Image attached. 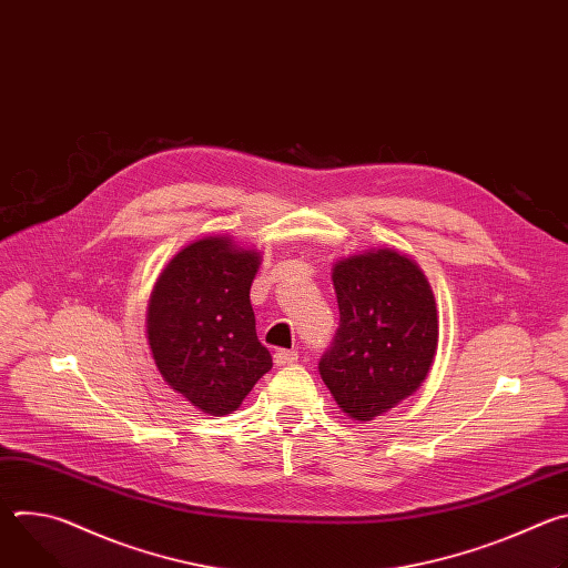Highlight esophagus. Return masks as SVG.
<instances>
[{
    "label": "esophagus",
    "instance_id": "1",
    "mask_svg": "<svg viewBox=\"0 0 568 568\" xmlns=\"http://www.w3.org/2000/svg\"><path fill=\"white\" fill-rule=\"evenodd\" d=\"M298 359V355L294 351H276L274 353V364L276 366H292Z\"/></svg>",
    "mask_w": 568,
    "mask_h": 568
}]
</instances>
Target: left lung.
Listing matches in <instances>:
<instances>
[{
	"instance_id": "1",
	"label": "left lung",
	"mask_w": 568,
	"mask_h": 568,
	"mask_svg": "<svg viewBox=\"0 0 568 568\" xmlns=\"http://www.w3.org/2000/svg\"><path fill=\"white\" fill-rule=\"evenodd\" d=\"M339 328L318 373L359 423L384 416L427 379L438 351V310L425 272L393 247L333 265Z\"/></svg>"
}]
</instances>
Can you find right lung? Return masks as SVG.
<instances>
[{"mask_svg": "<svg viewBox=\"0 0 568 568\" xmlns=\"http://www.w3.org/2000/svg\"><path fill=\"white\" fill-rule=\"evenodd\" d=\"M261 261L258 250L231 235H204L180 250L152 287L145 333L154 366L202 414L235 412L272 368L250 301Z\"/></svg>", "mask_w": 568, "mask_h": 568, "instance_id": "add662e5", "label": "right lung"}]
</instances>
